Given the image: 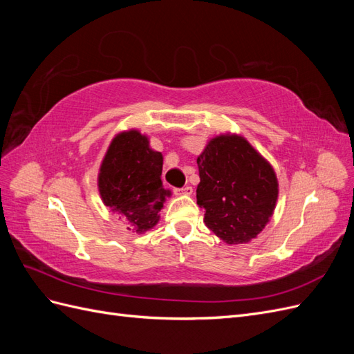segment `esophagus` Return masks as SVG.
I'll return each mask as SVG.
<instances>
[{
  "label": "esophagus",
  "instance_id": "esophagus-1",
  "mask_svg": "<svg viewBox=\"0 0 354 354\" xmlns=\"http://www.w3.org/2000/svg\"><path fill=\"white\" fill-rule=\"evenodd\" d=\"M174 194H176L177 196H181V195H192V194H194V189H192V186L176 187V189H174Z\"/></svg>",
  "mask_w": 354,
  "mask_h": 354
}]
</instances>
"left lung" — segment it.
Listing matches in <instances>:
<instances>
[{
  "label": "left lung",
  "instance_id": "1",
  "mask_svg": "<svg viewBox=\"0 0 354 354\" xmlns=\"http://www.w3.org/2000/svg\"><path fill=\"white\" fill-rule=\"evenodd\" d=\"M196 199L207 227L227 243H245L272 217L277 178L272 165L241 136H218L198 156Z\"/></svg>",
  "mask_w": 354,
  "mask_h": 354
}]
</instances>
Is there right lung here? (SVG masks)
<instances>
[{
    "label": "right lung",
    "instance_id": "add662e5",
    "mask_svg": "<svg viewBox=\"0 0 354 354\" xmlns=\"http://www.w3.org/2000/svg\"><path fill=\"white\" fill-rule=\"evenodd\" d=\"M162 162V153L152 151L147 137L136 130L118 134L104 155L99 173L100 196L136 232L155 226L169 195L160 180Z\"/></svg>",
    "mask_w": 354,
    "mask_h": 354
}]
</instances>
